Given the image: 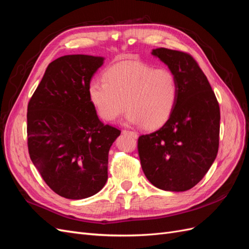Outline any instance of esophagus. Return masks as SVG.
<instances>
[{
    "label": "esophagus",
    "mask_w": 249,
    "mask_h": 249,
    "mask_svg": "<svg viewBox=\"0 0 249 249\" xmlns=\"http://www.w3.org/2000/svg\"><path fill=\"white\" fill-rule=\"evenodd\" d=\"M123 133H124V134H127V135H130L131 137H133V138H135V139H136V138L138 137V134H137L136 132H133V131H129V130H124V131H123Z\"/></svg>",
    "instance_id": "1"
}]
</instances>
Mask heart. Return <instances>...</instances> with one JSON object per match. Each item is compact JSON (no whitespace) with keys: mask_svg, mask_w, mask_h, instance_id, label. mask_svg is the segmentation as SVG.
<instances>
[{"mask_svg":"<svg viewBox=\"0 0 249 249\" xmlns=\"http://www.w3.org/2000/svg\"><path fill=\"white\" fill-rule=\"evenodd\" d=\"M104 79L90 82L88 95L106 122L115 120L127 108V122L153 130L166 123L176 109L178 81L166 67L124 60L110 66Z\"/></svg>","mask_w":249,"mask_h":249,"instance_id":"1","label":"heart"}]
</instances>
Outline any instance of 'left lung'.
<instances>
[{
    "label": "left lung",
    "mask_w": 249,
    "mask_h": 249,
    "mask_svg": "<svg viewBox=\"0 0 249 249\" xmlns=\"http://www.w3.org/2000/svg\"><path fill=\"white\" fill-rule=\"evenodd\" d=\"M152 54L176 73L179 93L176 109L164 125L138 138L141 167L159 189L186 191L200 182L217 156L219 104L190 54L165 48L153 50Z\"/></svg>",
    "instance_id": "left-lung-1"
}]
</instances>
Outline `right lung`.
<instances>
[{
    "instance_id": "1",
    "label": "right lung",
    "mask_w": 249,
    "mask_h": 249,
    "mask_svg": "<svg viewBox=\"0 0 249 249\" xmlns=\"http://www.w3.org/2000/svg\"><path fill=\"white\" fill-rule=\"evenodd\" d=\"M103 57L66 55L51 62L30 99L29 155L44 182L70 199L92 196L108 178V155L120 135L105 124L89 100L88 86Z\"/></svg>"
}]
</instances>
